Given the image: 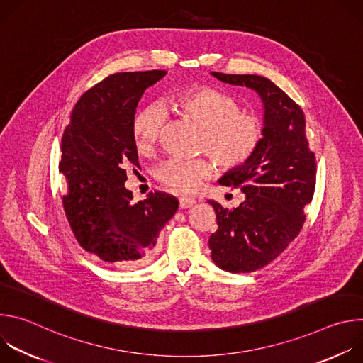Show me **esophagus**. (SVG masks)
<instances>
[{
  "label": "esophagus",
  "instance_id": "esophagus-1",
  "mask_svg": "<svg viewBox=\"0 0 363 363\" xmlns=\"http://www.w3.org/2000/svg\"><path fill=\"white\" fill-rule=\"evenodd\" d=\"M195 203L194 198H188V196H181L179 198V208L182 210H188L191 206Z\"/></svg>",
  "mask_w": 363,
  "mask_h": 363
}]
</instances>
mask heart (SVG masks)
<instances>
[{
  "instance_id": "heart-1",
  "label": "heart",
  "mask_w": 363,
  "mask_h": 363,
  "mask_svg": "<svg viewBox=\"0 0 363 363\" xmlns=\"http://www.w3.org/2000/svg\"><path fill=\"white\" fill-rule=\"evenodd\" d=\"M165 109L177 112L199 126L196 160H168L155 169L167 189L194 194L216 172V162L233 168L250 158L262 135V123L251 112L240 109L238 101L214 87H191L171 94ZM165 115L157 106L142 108L132 122L135 149L147 155L157 143Z\"/></svg>"
}]
</instances>
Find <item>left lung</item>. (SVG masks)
<instances>
[{
	"mask_svg": "<svg viewBox=\"0 0 363 363\" xmlns=\"http://www.w3.org/2000/svg\"><path fill=\"white\" fill-rule=\"evenodd\" d=\"M211 74L255 90L264 106V128L254 152L218 179L220 185L240 188L245 199L233 210L208 201L218 224L210 237L213 262L230 273H251L272 263L298 235L306 220L303 208L315 192L316 158L308 150L303 111L272 80Z\"/></svg>",
	"mask_w": 363,
	"mask_h": 363,
	"instance_id": "left-lung-1",
	"label": "left lung"
}]
</instances>
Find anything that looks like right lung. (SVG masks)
I'll return each mask as SVG.
<instances>
[{
	"label": "right lung",
	"mask_w": 363,
	"mask_h": 363,
	"mask_svg": "<svg viewBox=\"0 0 363 363\" xmlns=\"http://www.w3.org/2000/svg\"><path fill=\"white\" fill-rule=\"evenodd\" d=\"M167 72H125L106 77L76 103L62 139L59 171L69 184L63 206L80 245L122 267L146 263L178 199L149 192L132 202L126 168L139 167L132 122L145 90Z\"/></svg>",
	"instance_id": "obj_1"
}]
</instances>
